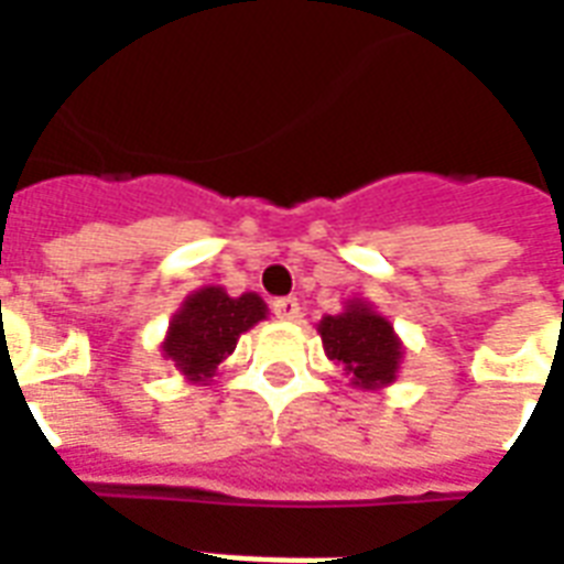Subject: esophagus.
I'll list each match as a JSON object with an SVG mask.
<instances>
[{
	"label": "esophagus",
	"mask_w": 564,
	"mask_h": 564,
	"mask_svg": "<svg viewBox=\"0 0 564 564\" xmlns=\"http://www.w3.org/2000/svg\"><path fill=\"white\" fill-rule=\"evenodd\" d=\"M274 316L283 318V322H295L301 316V307H299V299H278L272 304Z\"/></svg>",
	"instance_id": "1"
}]
</instances>
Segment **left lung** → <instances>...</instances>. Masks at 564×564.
<instances>
[{
	"label": "left lung",
	"instance_id": "1",
	"mask_svg": "<svg viewBox=\"0 0 564 564\" xmlns=\"http://www.w3.org/2000/svg\"><path fill=\"white\" fill-rule=\"evenodd\" d=\"M318 334L325 345L327 360L343 366L351 375V383L360 389H383L394 383L401 369L403 345L394 336L389 318H383L366 301H348L345 313L325 316L318 322Z\"/></svg>",
	"mask_w": 564,
	"mask_h": 564
}]
</instances>
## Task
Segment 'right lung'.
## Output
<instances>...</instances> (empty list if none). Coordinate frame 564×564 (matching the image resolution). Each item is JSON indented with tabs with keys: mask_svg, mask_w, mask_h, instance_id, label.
I'll return each mask as SVG.
<instances>
[{
	"mask_svg": "<svg viewBox=\"0 0 564 564\" xmlns=\"http://www.w3.org/2000/svg\"><path fill=\"white\" fill-rule=\"evenodd\" d=\"M265 313L263 299L254 292L230 299L221 286H202L172 316L170 334L161 345L163 357L175 362L187 380L207 383L219 362L234 354L239 334L251 330Z\"/></svg>",
	"mask_w": 564,
	"mask_h": 564,
	"instance_id": "obj_1",
	"label": "right lung"
}]
</instances>
